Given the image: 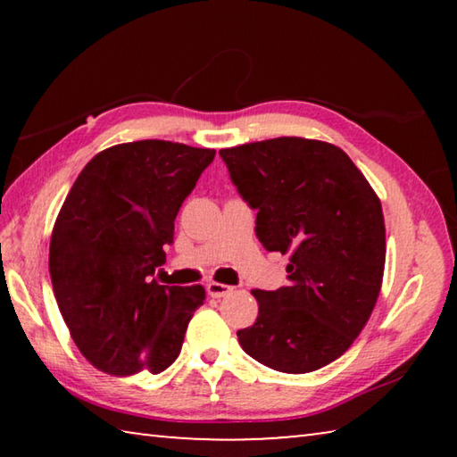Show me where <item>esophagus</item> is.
Instances as JSON below:
<instances>
[{"mask_svg": "<svg viewBox=\"0 0 457 457\" xmlns=\"http://www.w3.org/2000/svg\"><path fill=\"white\" fill-rule=\"evenodd\" d=\"M234 290L231 286L228 284H221V282H210L207 284V294H210L212 298H221V296H228V294Z\"/></svg>", "mask_w": 457, "mask_h": 457, "instance_id": "obj_1", "label": "esophagus"}]
</instances>
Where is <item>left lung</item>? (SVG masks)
Listing matches in <instances>:
<instances>
[{
  "label": "left lung",
  "mask_w": 457,
  "mask_h": 457,
  "mask_svg": "<svg viewBox=\"0 0 457 457\" xmlns=\"http://www.w3.org/2000/svg\"><path fill=\"white\" fill-rule=\"evenodd\" d=\"M268 252L290 253L288 286L252 290L258 319L237 330L242 349L280 373L338 359L365 328L381 292V201L338 146L278 137L220 151Z\"/></svg>",
  "instance_id": "1"
}]
</instances>
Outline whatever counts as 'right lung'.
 Returning a JSON list of instances; mask_svg holds the SVG:
<instances>
[{"label": "right lung", "instance_id": "right-lung-1", "mask_svg": "<svg viewBox=\"0 0 457 457\" xmlns=\"http://www.w3.org/2000/svg\"><path fill=\"white\" fill-rule=\"evenodd\" d=\"M213 149L122 143L88 161L54 223L50 276L71 337L108 375H157L179 357L204 286H161L154 268Z\"/></svg>", "mask_w": 457, "mask_h": 457}]
</instances>
